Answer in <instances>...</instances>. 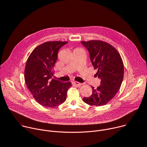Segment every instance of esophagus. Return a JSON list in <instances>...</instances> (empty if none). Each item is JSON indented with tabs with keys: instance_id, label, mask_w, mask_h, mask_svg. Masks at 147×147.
<instances>
[{
	"instance_id": "obj_1",
	"label": "esophagus",
	"mask_w": 147,
	"mask_h": 147,
	"mask_svg": "<svg viewBox=\"0 0 147 147\" xmlns=\"http://www.w3.org/2000/svg\"><path fill=\"white\" fill-rule=\"evenodd\" d=\"M72 84H73V85H74V86H80L82 85V84L80 83V82H79L73 81H72Z\"/></svg>"
}]
</instances>
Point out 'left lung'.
Segmentation results:
<instances>
[{
  "label": "left lung",
  "mask_w": 147,
  "mask_h": 147,
  "mask_svg": "<svg viewBox=\"0 0 147 147\" xmlns=\"http://www.w3.org/2000/svg\"><path fill=\"white\" fill-rule=\"evenodd\" d=\"M89 51L90 59L96 76L100 79V85L94 88L90 97L82 100L90 105L103 106L115 96L120 88L124 76L122 59L117 51L106 42L99 40L81 41Z\"/></svg>",
  "instance_id": "1"
}]
</instances>
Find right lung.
<instances>
[{"label":"right lung","mask_w":147,"mask_h":147,"mask_svg":"<svg viewBox=\"0 0 147 147\" xmlns=\"http://www.w3.org/2000/svg\"><path fill=\"white\" fill-rule=\"evenodd\" d=\"M67 43L46 42L35 48L27 60L24 70L26 85L35 100L43 107L53 108L63 103L71 86L70 81L61 82L52 78L58 51Z\"/></svg>","instance_id":"right-lung-1"}]
</instances>
